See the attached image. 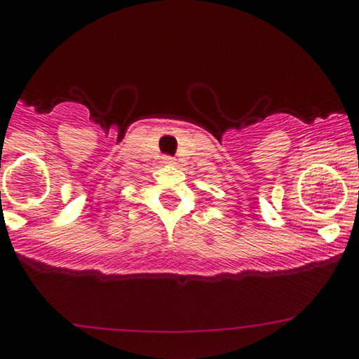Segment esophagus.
<instances>
[{
    "instance_id": "34e87169",
    "label": "esophagus",
    "mask_w": 359,
    "mask_h": 359,
    "mask_svg": "<svg viewBox=\"0 0 359 359\" xmlns=\"http://www.w3.org/2000/svg\"><path fill=\"white\" fill-rule=\"evenodd\" d=\"M163 163H174V158L172 156H163Z\"/></svg>"
}]
</instances>
